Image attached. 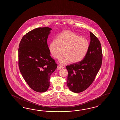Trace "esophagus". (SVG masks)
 I'll use <instances>...</instances> for the list:
<instances>
[{
  "label": "esophagus",
  "instance_id": "esophagus-1",
  "mask_svg": "<svg viewBox=\"0 0 120 120\" xmlns=\"http://www.w3.org/2000/svg\"><path fill=\"white\" fill-rule=\"evenodd\" d=\"M63 68H64V67L63 66H62L61 65H60V64L58 65V66H57V70H60L61 69H63Z\"/></svg>",
  "mask_w": 120,
  "mask_h": 120
}]
</instances>
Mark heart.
I'll list each match as a JSON object with an SVG mask.
<instances>
[{
  "mask_svg": "<svg viewBox=\"0 0 120 120\" xmlns=\"http://www.w3.org/2000/svg\"><path fill=\"white\" fill-rule=\"evenodd\" d=\"M90 47L87 38L82 37L73 32L65 30L60 33L56 39H54L49 45V49L54 58L59 57L62 64L76 63L84 58Z\"/></svg>",
  "mask_w": 120,
  "mask_h": 120,
  "instance_id": "1",
  "label": "heart"
}]
</instances>
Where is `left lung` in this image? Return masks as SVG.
<instances>
[{
	"label": "left lung",
	"instance_id": "1",
	"mask_svg": "<svg viewBox=\"0 0 120 120\" xmlns=\"http://www.w3.org/2000/svg\"><path fill=\"white\" fill-rule=\"evenodd\" d=\"M90 41L88 51L82 61L67 66L68 71L66 84L74 93L82 92L94 82L101 66V45L97 37L90 32Z\"/></svg>",
	"mask_w": 120,
	"mask_h": 120
}]
</instances>
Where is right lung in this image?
I'll return each mask as SVG.
<instances>
[{"instance_id":"add662e5","label":"right lung","mask_w":120,"mask_h":120,"mask_svg":"<svg viewBox=\"0 0 120 120\" xmlns=\"http://www.w3.org/2000/svg\"><path fill=\"white\" fill-rule=\"evenodd\" d=\"M51 28L39 27L21 39L18 49V65L23 78L36 92L46 91L51 75L57 65L50 56L47 39Z\"/></svg>"}]
</instances>
